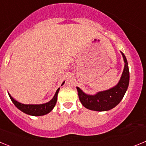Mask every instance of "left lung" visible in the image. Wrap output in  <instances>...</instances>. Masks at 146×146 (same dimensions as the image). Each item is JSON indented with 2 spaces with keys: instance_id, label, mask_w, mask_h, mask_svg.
I'll list each match as a JSON object with an SVG mask.
<instances>
[{
  "instance_id": "left-lung-1",
  "label": "left lung",
  "mask_w": 146,
  "mask_h": 146,
  "mask_svg": "<svg viewBox=\"0 0 146 146\" xmlns=\"http://www.w3.org/2000/svg\"><path fill=\"white\" fill-rule=\"evenodd\" d=\"M121 53L124 60L125 66L121 80L116 86L108 91L99 92L93 96L84 94L80 88L77 87L80 101L85 108L95 111H107L118 105L123 99L129 86V71L127 60L123 52Z\"/></svg>"
}]
</instances>
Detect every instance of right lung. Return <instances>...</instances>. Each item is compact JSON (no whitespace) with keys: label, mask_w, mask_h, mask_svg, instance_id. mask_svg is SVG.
I'll return each instance as SVG.
<instances>
[{"label":"right lung","mask_w":146,"mask_h":146,"mask_svg":"<svg viewBox=\"0 0 146 146\" xmlns=\"http://www.w3.org/2000/svg\"><path fill=\"white\" fill-rule=\"evenodd\" d=\"M64 82H63L62 85H64ZM59 89L60 88L58 89L54 97L49 102L42 104H23V103L19 102L18 101H17L16 99H14L9 94V95L10 99L12 101V102L14 103V104H15L18 109L20 110L21 111H23V113L31 115H34V116H40V115H46L47 113H49L53 109L54 107L55 106V104L57 102L58 94Z\"/></svg>","instance_id":"right-lung-1"}]
</instances>
